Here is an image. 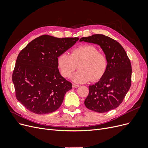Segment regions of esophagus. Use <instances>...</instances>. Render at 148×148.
<instances>
[{
  "label": "esophagus",
  "mask_w": 148,
  "mask_h": 148,
  "mask_svg": "<svg viewBox=\"0 0 148 148\" xmlns=\"http://www.w3.org/2000/svg\"><path fill=\"white\" fill-rule=\"evenodd\" d=\"M72 87L73 88H78V87H79V85L76 84H72Z\"/></svg>",
  "instance_id": "1"
}]
</instances>
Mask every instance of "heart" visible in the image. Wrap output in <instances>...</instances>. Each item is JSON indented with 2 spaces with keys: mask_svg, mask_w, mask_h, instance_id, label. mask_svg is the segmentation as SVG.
Masks as SVG:
<instances>
[{
  "mask_svg": "<svg viewBox=\"0 0 148 148\" xmlns=\"http://www.w3.org/2000/svg\"><path fill=\"white\" fill-rule=\"evenodd\" d=\"M58 69L62 77L69 78L78 65L79 70L71 77L78 83L96 82L106 73L108 60L104 53L92 45H84L73 49L70 55L62 53L57 59Z\"/></svg>",
  "mask_w": 148,
  "mask_h": 148,
  "instance_id": "obj_1",
  "label": "heart"
}]
</instances>
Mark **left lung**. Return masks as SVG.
I'll return each mask as SVG.
<instances>
[{
    "mask_svg": "<svg viewBox=\"0 0 148 148\" xmlns=\"http://www.w3.org/2000/svg\"><path fill=\"white\" fill-rule=\"evenodd\" d=\"M79 41L99 45L108 60L104 75L99 82L89 86L85 106L99 113L117 108L122 104L132 84L131 62L125 49L117 41L103 34L83 37Z\"/></svg>",
    "mask_w": 148,
    "mask_h": 148,
    "instance_id": "8db88e82",
    "label": "left lung"
}]
</instances>
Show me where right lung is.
<instances>
[{"instance_id": "add662e5", "label": "right lung", "mask_w": 148, "mask_h": 148, "mask_svg": "<svg viewBox=\"0 0 148 148\" xmlns=\"http://www.w3.org/2000/svg\"><path fill=\"white\" fill-rule=\"evenodd\" d=\"M78 39L44 34L20 51L12 81L16 98L28 110L36 114H47L60 107L72 85L60 74L57 59Z\"/></svg>"}]
</instances>
